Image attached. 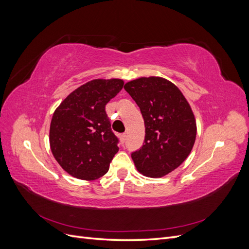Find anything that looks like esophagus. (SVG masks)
<instances>
[{
	"label": "esophagus",
	"instance_id": "esophagus-1",
	"mask_svg": "<svg viewBox=\"0 0 249 249\" xmlns=\"http://www.w3.org/2000/svg\"><path fill=\"white\" fill-rule=\"evenodd\" d=\"M125 138H126V134H125V133H124V134L120 135V141H122V143H124Z\"/></svg>",
	"mask_w": 249,
	"mask_h": 249
}]
</instances>
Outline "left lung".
Returning <instances> with one entry per match:
<instances>
[{
    "label": "left lung",
    "instance_id": "8db88e82",
    "mask_svg": "<svg viewBox=\"0 0 249 249\" xmlns=\"http://www.w3.org/2000/svg\"><path fill=\"white\" fill-rule=\"evenodd\" d=\"M125 91L140 108L145 124L142 147L132 154L137 170L162 178L190 155L196 138V120L182 91L161 77H141L125 83Z\"/></svg>",
    "mask_w": 249,
    "mask_h": 249
}]
</instances>
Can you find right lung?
Returning a JSON list of instances; mask_svg holds the SVG:
<instances>
[{
  "mask_svg": "<svg viewBox=\"0 0 249 249\" xmlns=\"http://www.w3.org/2000/svg\"><path fill=\"white\" fill-rule=\"evenodd\" d=\"M122 79H95L73 90L52 117L50 146L67 173L85 180L106 175L118 139L105 110L124 86Z\"/></svg>",
  "mask_w": 249,
  "mask_h": 249,
  "instance_id": "1",
  "label": "right lung"
}]
</instances>
